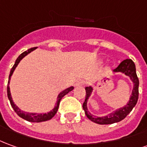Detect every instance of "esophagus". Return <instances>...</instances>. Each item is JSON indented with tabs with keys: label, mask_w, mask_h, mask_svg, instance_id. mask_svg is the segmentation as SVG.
I'll use <instances>...</instances> for the list:
<instances>
[{
	"label": "esophagus",
	"mask_w": 147,
	"mask_h": 147,
	"mask_svg": "<svg viewBox=\"0 0 147 147\" xmlns=\"http://www.w3.org/2000/svg\"><path fill=\"white\" fill-rule=\"evenodd\" d=\"M83 85H84V81L81 80H77L76 82V84H75V86H76V87H80V86H83Z\"/></svg>",
	"instance_id": "obj_1"
}]
</instances>
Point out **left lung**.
<instances>
[{
	"instance_id": "obj_1",
	"label": "left lung",
	"mask_w": 147,
	"mask_h": 147,
	"mask_svg": "<svg viewBox=\"0 0 147 147\" xmlns=\"http://www.w3.org/2000/svg\"><path fill=\"white\" fill-rule=\"evenodd\" d=\"M113 73L124 74L126 76H128L130 78V80L132 81V83L134 84L131 95L129 98V101L124 107H120L119 109L115 110L104 116H96L88 111V98L91 97V94H92L93 88L91 86L87 87L85 88L86 98H85V101L83 104V108H84V112L87 117L95 123L104 125V124H112L120 122L121 120H123L127 117V115L131 112L138 102L139 81H138V78L136 74V68H135V64L134 62L130 59H124L123 62H121V63L118 66L117 68L113 70Z\"/></svg>"
}]
</instances>
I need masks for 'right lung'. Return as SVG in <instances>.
<instances>
[{
    "label": "right lung",
    "instance_id": "add662e5",
    "mask_svg": "<svg viewBox=\"0 0 147 147\" xmlns=\"http://www.w3.org/2000/svg\"><path fill=\"white\" fill-rule=\"evenodd\" d=\"M37 49V47H35V48H32V49H28L27 51L24 52L23 53H21L20 56H18V58L16 59V62L14 63V65L12 67V69L10 71V74H9V82H8V87H7V95H8V98H9V101H10V103H11V106L13 108V110L15 111V112L24 119L27 120L28 122H32V123H40V122H45V121H48V120H50L51 119H52L54 115H56L57 111H58V108H59V102H60V100L62 99L63 96L65 95H67L68 92H70L74 89L73 87H69V88H66L65 90L62 91L60 93H59L58 96H57V98H56V102L55 104V107L52 110H51L50 111L47 113H30V112H25L24 111L21 109H20L14 103L13 100V98H12V95H11V92H10V88H9V84L10 83V80H11V77L13 76L14 71L16 69V67H17V65L19 64V63L20 62V60L23 59L24 56H26L28 54H29L31 52L34 51L35 49Z\"/></svg>",
    "mask_w": 147,
    "mask_h": 147
}]
</instances>
